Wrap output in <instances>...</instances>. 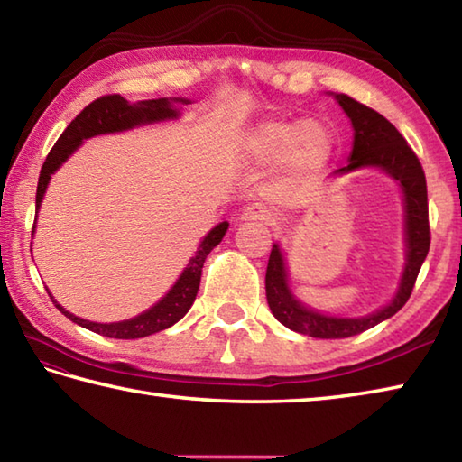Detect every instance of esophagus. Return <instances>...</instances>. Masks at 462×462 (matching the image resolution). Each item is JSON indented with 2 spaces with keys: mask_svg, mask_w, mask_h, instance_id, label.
I'll return each mask as SVG.
<instances>
[{
  "mask_svg": "<svg viewBox=\"0 0 462 462\" xmlns=\"http://www.w3.org/2000/svg\"><path fill=\"white\" fill-rule=\"evenodd\" d=\"M242 220H254V222L273 224L274 222V216H273V212L268 210V208H264L262 204H252L248 208H244Z\"/></svg>",
  "mask_w": 462,
  "mask_h": 462,
  "instance_id": "34e87169",
  "label": "esophagus"
}]
</instances>
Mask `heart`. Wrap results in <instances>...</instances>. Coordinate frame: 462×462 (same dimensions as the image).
Returning <instances> with one entry per match:
<instances>
[{"instance_id":"b5f03b06","label":"heart","mask_w":462,"mask_h":462,"mask_svg":"<svg viewBox=\"0 0 462 462\" xmlns=\"http://www.w3.org/2000/svg\"><path fill=\"white\" fill-rule=\"evenodd\" d=\"M250 148L264 162L288 160L296 168L312 170L328 160L332 138L328 130L316 122L270 120L252 135Z\"/></svg>"}]
</instances>
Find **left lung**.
<instances>
[{"instance_id":"left-lung-1","label":"left lung","mask_w":462,"mask_h":462,"mask_svg":"<svg viewBox=\"0 0 462 462\" xmlns=\"http://www.w3.org/2000/svg\"><path fill=\"white\" fill-rule=\"evenodd\" d=\"M355 128V146L350 153V164L340 171H352L365 166H376L399 180L406 202V242H409V260L402 274L399 294L386 309L378 310L365 319H334L322 316L298 304L286 286V270L280 248L273 246L266 268V298L268 306L278 322L294 332L309 334L312 338H348L376 327L378 322L391 319L399 312L412 294L414 282L420 273V266L430 248V226H429V198L427 178L420 166V160L406 143L402 134L378 114L373 107L356 102L346 94L337 96Z\"/></svg>"}]
</instances>
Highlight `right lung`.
Here are the masks:
<instances>
[{
  "instance_id": "right-lung-1",
  "label": "right lung",
  "mask_w": 462,
  "mask_h": 462,
  "mask_svg": "<svg viewBox=\"0 0 462 462\" xmlns=\"http://www.w3.org/2000/svg\"><path fill=\"white\" fill-rule=\"evenodd\" d=\"M166 117H176V110H171V106L166 97L148 99V102H140L134 106L125 102L120 94H107L94 99L92 104H88L84 110L71 120V124L60 135V140L53 143L48 158H45L40 171V180H38V192H35V210H40L42 198H43L45 188H48L51 174L60 168L61 162L68 160L69 153L79 146L81 140L92 138V135H97V134L120 132V130L134 128V125H140V124L166 120ZM226 230H228V222H222L216 226L214 230H210V234L204 238L200 248L196 252V256L189 260L188 268L184 270L182 276H180L174 288H171V291L162 298L156 306H152L148 312L135 316L132 320L116 322V324L88 322L84 319H78L74 314H69L68 310H63L61 306L53 300V296H51V302L56 304V309L61 314H66L71 322H76L79 327H84L96 334H102V337H107V338H122V340L143 338V337H150L153 332L170 328L171 324H176L180 319H182V316L189 310V306L194 304L198 288H200L206 256L210 254V250L214 246H218Z\"/></svg>"
}]
</instances>
